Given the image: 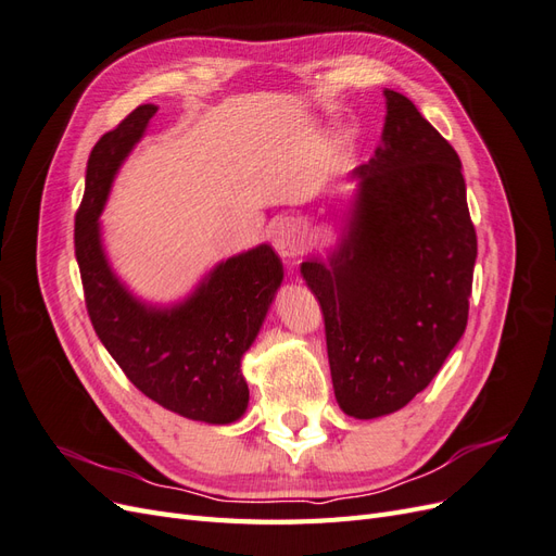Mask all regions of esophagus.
Segmentation results:
<instances>
[{
  "label": "esophagus",
  "instance_id": "esophagus-1",
  "mask_svg": "<svg viewBox=\"0 0 556 556\" xmlns=\"http://www.w3.org/2000/svg\"><path fill=\"white\" fill-rule=\"evenodd\" d=\"M274 248L282 260L296 257L304 250V231L292 220L278 223V227L274 229Z\"/></svg>",
  "mask_w": 556,
  "mask_h": 556
}]
</instances>
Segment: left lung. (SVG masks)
Masks as SVG:
<instances>
[{
	"instance_id": "1",
	"label": "left lung",
	"mask_w": 556,
	"mask_h": 556,
	"mask_svg": "<svg viewBox=\"0 0 556 556\" xmlns=\"http://www.w3.org/2000/svg\"><path fill=\"white\" fill-rule=\"evenodd\" d=\"M376 155L329 260L301 264L325 315L343 413H396L441 371L468 323L478 257L462 162L408 97L384 90Z\"/></svg>"
}]
</instances>
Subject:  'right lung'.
Returning <instances> with one entry per match:
<instances>
[{
    "instance_id": "1",
    "label": "right lung",
    "mask_w": 556,
    "mask_h": 556,
    "mask_svg": "<svg viewBox=\"0 0 556 556\" xmlns=\"http://www.w3.org/2000/svg\"><path fill=\"white\" fill-rule=\"evenodd\" d=\"M155 113V104L137 106L90 153L74 233L86 306L99 341L139 392L197 422L231 425L248 408L241 359L280 288L282 262L262 243L217 264L188 299L166 308L125 288L106 260L99 215Z\"/></svg>"
}]
</instances>
